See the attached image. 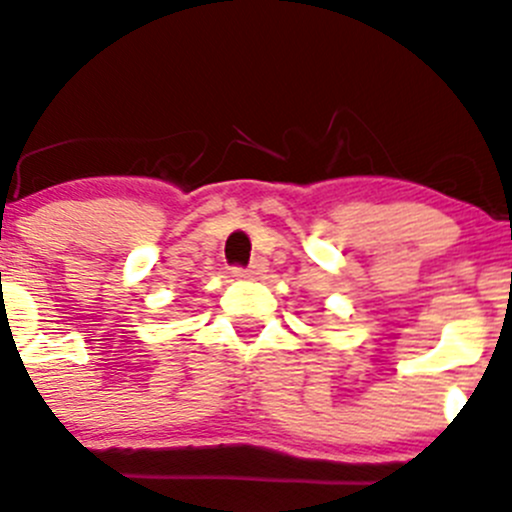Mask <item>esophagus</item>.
Segmentation results:
<instances>
[{
  "label": "esophagus",
  "instance_id": "obj_1",
  "mask_svg": "<svg viewBox=\"0 0 512 512\" xmlns=\"http://www.w3.org/2000/svg\"><path fill=\"white\" fill-rule=\"evenodd\" d=\"M262 272H267V260L262 257L252 260L250 267H233V277H260Z\"/></svg>",
  "mask_w": 512,
  "mask_h": 512
}]
</instances>
